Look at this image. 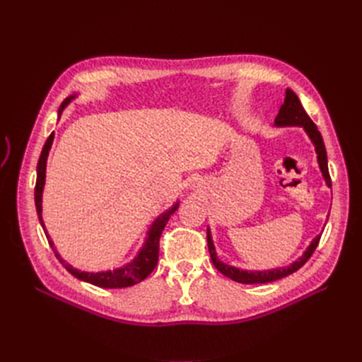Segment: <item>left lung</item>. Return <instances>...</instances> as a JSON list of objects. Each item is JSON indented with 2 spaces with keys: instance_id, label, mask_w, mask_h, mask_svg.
<instances>
[{
  "instance_id": "obj_1",
  "label": "left lung",
  "mask_w": 362,
  "mask_h": 362,
  "mask_svg": "<svg viewBox=\"0 0 362 362\" xmlns=\"http://www.w3.org/2000/svg\"><path fill=\"white\" fill-rule=\"evenodd\" d=\"M276 126H301L310 141L315 146V152H317V160L320 170L323 173V178L327 184V187H332V181H330V175H329V168H327V153L326 148L323 143V136H321L320 131L317 129V124L310 120V117L306 114L303 105L300 103L297 94L292 90H286V97L285 102L280 106V111L274 120ZM321 234H318L314 240L310 242V245L306 248V251L303 252V256L298 257L296 262H292L289 267L285 268H276V269H268V271H245V269H239L234 268L231 265H227L218 259L216 256V250H214L213 240H211V233L210 228H207V243H209V251H210V257L213 265L216 267L218 271H221L223 276H227L228 279L238 281V283H245V285H252V283H269L279 279L286 277L292 272L298 271L305 263L310 259L312 254H314L315 248L318 247Z\"/></svg>"
}]
</instances>
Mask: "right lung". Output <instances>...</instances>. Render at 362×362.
<instances>
[{"label":"right lung","instance_id":"1","mask_svg":"<svg viewBox=\"0 0 362 362\" xmlns=\"http://www.w3.org/2000/svg\"><path fill=\"white\" fill-rule=\"evenodd\" d=\"M74 97H76V94L66 97V99L62 102V105L59 106L57 115L61 117L62 111L65 110V106L70 103L74 99ZM53 139H54V132H52L50 136L47 139L44 148H42V152H41V157H39V161H37V168H36L37 177H36V185H35V204H36V211H37L39 222H41V226L45 231V236L48 239V243H50V247L53 248L57 260H59L64 265V268L68 272H70V274H73L76 279L83 280L86 283H91V285H94V286H99V288H128V286L136 285V283H140L141 280L148 277L151 272L155 269V267H157L161 233L165 227V223H168V221L175 213V210L178 209L180 202L173 204L169 210H165L163 214H160V216L153 221V223L148 231V238H146L139 254H136V256L129 263H126V265H123L122 268H117L114 271H102V272H85V271H79V269L73 268L71 265H68V263L61 257V254L56 251L54 243L52 242L50 236H48L45 226H44V221H42V192H44V184H45V169H47L48 152H50V149H52Z\"/></svg>","mask_w":362,"mask_h":362}]
</instances>
